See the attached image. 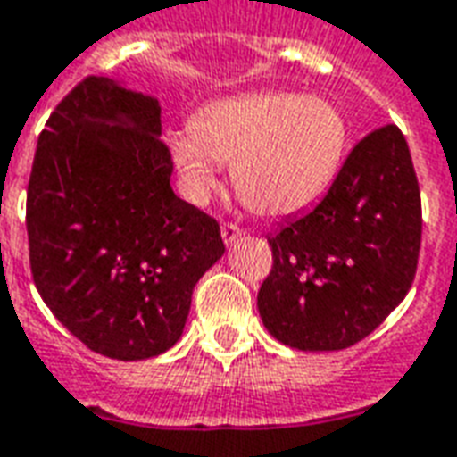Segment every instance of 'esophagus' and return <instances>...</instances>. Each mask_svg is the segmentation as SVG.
<instances>
[{
  "label": "esophagus",
  "mask_w": 457,
  "mask_h": 457,
  "mask_svg": "<svg viewBox=\"0 0 457 457\" xmlns=\"http://www.w3.org/2000/svg\"><path fill=\"white\" fill-rule=\"evenodd\" d=\"M238 236H243V228L238 224H228V221H224L221 224V238H224V243H233Z\"/></svg>",
  "instance_id": "34e87169"
}]
</instances>
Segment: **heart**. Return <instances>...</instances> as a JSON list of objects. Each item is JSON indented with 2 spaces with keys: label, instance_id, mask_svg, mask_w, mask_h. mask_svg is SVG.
<instances>
[{
  "label": "heart",
  "instance_id": "1",
  "mask_svg": "<svg viewBox=\"0 0 457 457\" xmlns=\"http://www.w3.org/2000/svg\"><path fill=\"white\" fill-rule=\"evenodd\" d=\"M168 151L192 202H204L233 165L243 204L287 216L331 187L348 151V121L328 99L268 89L204 106L189 131L170 133Z\"/></svg>",
  "mask_w": 457,
  "mask_h": 457
}]
</instances>
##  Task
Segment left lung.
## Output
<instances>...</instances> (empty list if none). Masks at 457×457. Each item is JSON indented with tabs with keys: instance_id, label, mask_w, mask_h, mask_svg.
<instances>
[{
	"instance_id": "8db88e82",
	"label": "left lung",
	"mask_w": 457,
	"mask_h": 457,
	"mask_svg": "<svg viewBox=\"0 0 457 457\" xmlns=\"http://www.w3.org/2000/svg\"><path fill=\"white\" fill-rule=\"evenodd\" d=\"M262 324L297 351H343L406 297L421 248V195L404 133H368L326 196L268 236Z\"/></svg>"
}]
</instances>
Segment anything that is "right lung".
I'll return each instance as SVG.
<instances>
[{
    "instance_id": "right-lung-1",
    "label": "right lung",
    "mask_w": 457,
    "mask_h": 457,
    "mask_svg": "<svg viewBox=\"0 0 457 457\" xmlns=\"http://www.w3.org/2000/svg\"><path fill=\"white\" fill-rule=\"evenodd\" d=\"M160 106L89 75L38 136L26 231L38 295L89 351L145 361L172 348L192 289L224 255L214 216L170 187Z\"/></svg>"
}]
</instances>
